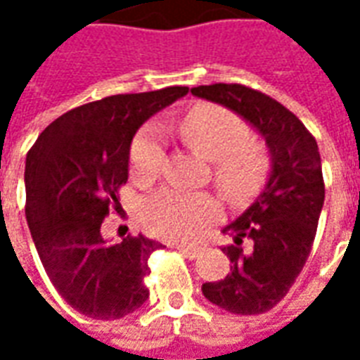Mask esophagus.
Listing matches in <instances>:
<instances>
[{"mask_svg": "<svg viewBox=\"0 0 360 360\" xmlns=\"http://www.w3.org/2000/svg\"><path fill=\"white\" fill-rule=\"evenodd\" d=\"M175 249L179 250V252H183L187 258H196L200 252L204 250V247H198V245H175Z\"/></svg>", "mask_w": 360, "mask_h": 360, "instance_id": "obj_1", "label": "esophagus"}]
</instances>
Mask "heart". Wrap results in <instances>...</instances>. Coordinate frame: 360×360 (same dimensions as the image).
Instances as JSON below:
<instances>
[{"label":"heart","instance_id":"b5f03b06","mask_svg":"<svg viewBox=\"0 0 360 360\" xmlns=\"http://www.w3.org/2000/svg\"><path fill=\"white\" fill-rule=\"evenodd\" d=\"M179 133L188 148L214 162V179L227 198H247L262 185L268 158L262 146L250 139L247 123L233 111L200 103L183 115ZM162 160L164 146L160 131L146 125L134 136L129 154V172L134 183L148 185L156 179ZM218 216V200L208 193L164 187L141 202L142 226L152 235L172 241L195 239Z\"/></svg>","mask_w":360,"mask_h":360}]
</instances>
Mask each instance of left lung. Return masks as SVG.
Returning a JSON list of instances; mask_svg holds the SVG:
<instances>
[{"label": "left lung", "mask_w": 360, "mask_h": 360, "mask_svg": "<svg viewBox=\"0 0 360 360\" xmlns=\"http://www.w3.org/2000/svg\"><path fill=\"white\" fill-rule=\"evenodd\" d=\"M191 92L245 119L264 139L270 154L264 188L239 218L224 227L235 243L224 249L231 271L202 285L204 297L219 309L260 314L285 297L314 243L324 206L318 144L297 115L262 92L224 82L195 86Z\"/></svg>", "instance_id": "1"}]
</instances>
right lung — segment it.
<instances>
[{
    "label": "right lung",
    "instance_id": "obj_1",
    "mask_svg": "<svg viewBox=\"0 0 360 360\" xmlns=\"http://www.w3.org/2000/svg\"><path fill=\"white\" fill-rule=\"evenodd\" d=\"M187 86L108 96L67 111L44 129L27 154V221L44 270L77 312L117 320L148 299V257L162 245L146 237L108 241L102 221L121 208L131 142L154 113Z\"/></svg>",
    "mask_w": 360,
    "mask_h": 360
}]
</instances>
